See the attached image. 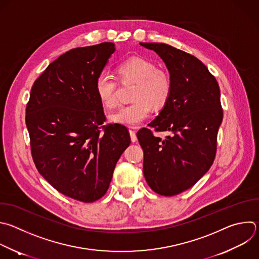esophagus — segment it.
<instances>
[{"instance_id":"esophagus-1","label":"esophagus","mask_w":259,"mask_h":259,"mask_svg":"<svg viewBox=\"0 0 259 259\" xmlns=\"http://www.w3.org/2000/svg\"><path fill=\"white\" fill-rule=\"evenodd\" d=\"M130 136H131V141L132 142H136L137 141V137H136V132L134 130H129Z\"/></svg>"}]
</instances>
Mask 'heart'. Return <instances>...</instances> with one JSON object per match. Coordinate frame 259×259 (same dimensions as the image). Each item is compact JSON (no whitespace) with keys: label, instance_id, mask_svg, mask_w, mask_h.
I'll use <instances>...</instances> for the list:
<instances>
[{"label":"heart","instance_id":"heart-1","mask_svg":"<svg viewBox=\"0 0 259 259\" xmlns=\"http://www.w3.org/2000/svg\"><path fill=\"white\" fill-rule=\"evenodd\" d=\"M117 73L123 81H133L136 85L132 99L134 102L122 107L110 115V121L129 127L141 124L151 113V106L161 108L167 102L171 83L169 76L143 58L133 57L125 60L117 67ZM115 78L105 72L100 73L95 82V91L100 102L106 108H115L118 104Z\"/></svg>","mask_w":259,"mask_h":259}]
</instances>
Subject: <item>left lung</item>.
Masks as SVG:
<instances>
[{
  "label": "left lung",
  "mask_w": 259,
  "mask_h": 259,
  "mask_svg": "<svg viewBox=\"0 0 259 259\" xmlns=\"http://www.w3.org/2000/svg\"><path fill=\"white\" fill-rule=\"evenodd\" d=\"M140 46L160 57L171 83L167 102L148 124L169 135L161 139L146 128L137 132L144 152L143 174L154 192L173 196L196 184L213 162L223 121L221 92L217 79L196 57L161 42Z\"/></svg>",
  "instance_id": "obj_1"
}]
</instances>
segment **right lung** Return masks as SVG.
I'll return each instance as SVG.
<instances>
[{"label":"right lung","instance_id":"add662e5","mask_svg":"<svg viewBox=\"0 0 259 259\" xmlns=\"http://www.w3.org/2000/svg\"><path fill=\"white\" fill-rule=\"evenodd\" d=\"M115 51L113 42H102L61 55L33 83L26 107L39 174L62 194L82 202L106 194L116 163L131 143L125 126H102L106 117L95 91L97 76Z\"/></svg>","mask_w":259,"mask_h":259}]
</instances>
